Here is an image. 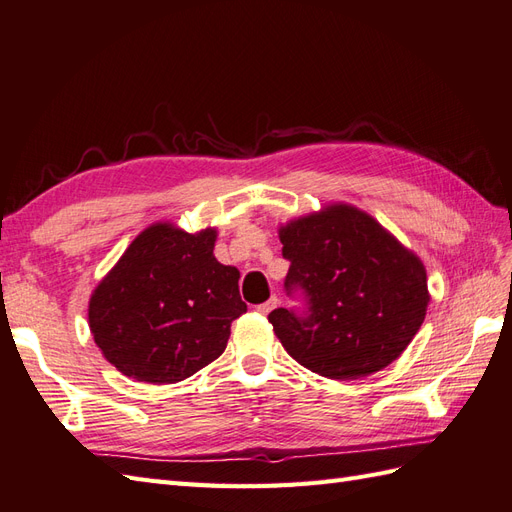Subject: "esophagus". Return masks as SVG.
Instances as JSON below:
<instances>
[{"mask_svg": "<svg viewBox=\"0 0 512 512\" xmlns=\"http://www.w3.org/2000/svg\"><path fill=\"white\" fill-rule=\"evenodd\" d=\"M277 305H279V300H277V298H270L268 303H261V305L257 307V311L261 313V316H268V313H270L274 307H277Z\"/></svg>", "mask_w": 512, "mask_h": 512, "instance_id": "obj_1", "label": "esophagus"}]
</instances>
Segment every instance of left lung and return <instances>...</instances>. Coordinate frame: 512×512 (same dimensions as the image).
Segmentation results:
<instances>
[{"label":"left lung","instance_id":"1","mask_svg":"<svg viewBox=\"0 0 512 512\" xmlns=\"http://www.w3.org/2000/svg\"><path fill=\"white\" fill-rule=\"evenodd\" d=\"M285 287H303L309 316L274 309V335L307 370L335 381L387 368L413 342L430 303L426 268L363 209L329 203L279 227Z\"/></svg>","mask_w":512,"mask_h":512}]
</instances>
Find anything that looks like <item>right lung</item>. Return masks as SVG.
<instances>
[{
  "instance_id": "obj_1",
  "label": "right lung",
  "mask_w": 512,
  "mask_h": 512,
  "mask_svg": "<svg viewBox=\"0 0 512 512\" xmlns=\"http://www.w3.org/2000/svg\"><path fill=\"white\" fill-rule=\"evenodd\" d=\"M214 227L188 233L160 220L140 231L88 300L95 344L121 374L170 385L227 348L246 305L240 270L214 257Z\"/></svg>"
}]
</instances>
